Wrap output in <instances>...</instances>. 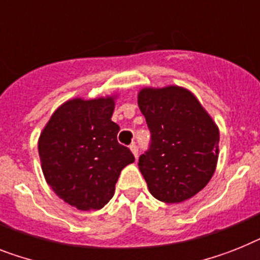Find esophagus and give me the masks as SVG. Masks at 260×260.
I'll return each mask as SVG.
<instances>
[{
	"instance_id": "esophagus-1",
	"label": "esophagus",
	"mask_w": 260,
	"mask_h": 260,
	"mask_svg": "<svg viewBox=\"0 0 260 260\" xmlns=\"http://www.w3.org/2000/svg\"><path fill=\"white\" fill-rule=\"evenodd\" d=\"M130 150H132V153L134 154L135 158H138V146L135 145V143H132L130 145Z\"/></svg>"
}]
</instances>
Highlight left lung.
<instances>
[{"instance_id": "obj_1", "label": "left lung", "mask_w": 260, "mask_h": 260, "mask_svg": "<svg viewBox=\"0 0 260 260\" xmlns=\"http://www.w3.org/2000/svg\"><path fill=\"white\" fill-rule=\"evenodd\" d=\"M139 109L150 130L139 170L154 198L179 203L198 194L218 160L219 130L188 90L142 89Z\"/></svg>"}]
</instances>
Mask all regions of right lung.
<instances>
[{"label":"right lung","mask_w":260,"mask_h":260,"mask_svg":"<svg viewBox=\"0 0 260 260\" xmlns=\"http://www.w3.org/2000/svg\"><path fill=\"white\" fill-rule=\"evenodd\" d=\"M114 98L68 101L41 133L38 153L53 191L78 210H100L114 195L121 170L135 160L118 143Z\"/></svg>","instance_id":"1"}]
</instances>
